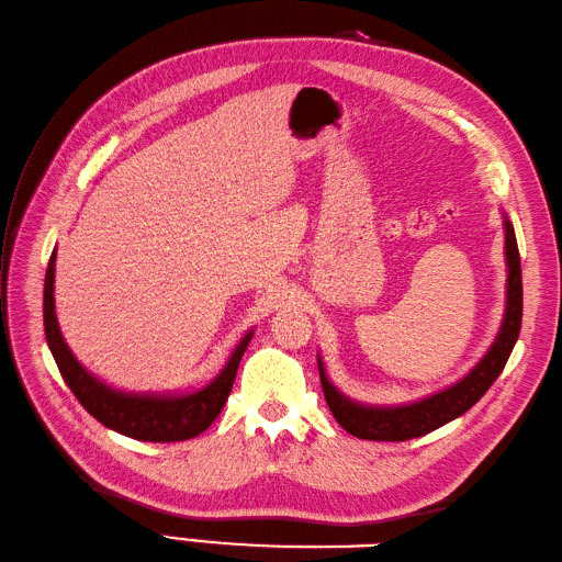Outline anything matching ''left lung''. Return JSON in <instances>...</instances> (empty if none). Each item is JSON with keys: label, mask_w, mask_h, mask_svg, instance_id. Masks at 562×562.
Listing matches in <instances>:
<instances>
[{"label": "left lung", "mask_w": 562, "mask_h": 562, "mask_svg": "<svg viewBox=\"0 0 562 562\" xmlns=\"http://www.w3.org/2000/svg\"><path fill=\"white\" fill-rule=\"evenodd\" d=\"M505 258H507V306L505 318L501 325V333L495 342L486 351L476 367L469 371L460 383H454L440 393L424 397L412 404H400V407H369V404H359L355 400H347L340 390H337L328 375H325L323 361L318 359L323 395L333 416L347 434L363 438V440H409L430 434V430L440 428L452 419H458L467 409L486 395V390L493 385L505 369L510 351L519 337L521 328V266H519V251L517 239L510 220H505Z\"/></svg>", "instance_id": "left-lung-1"}]
</instances>
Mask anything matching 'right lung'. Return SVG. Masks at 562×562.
<instances>
[{"instance_id": "right-lung-1", "label": "right lung", "mask_w": 562, "mask_h": 562, "mask_svg": "<svg viewBox=\"0 0 562 562\" xmlns=\"http://www.w3.org/2000/svg\"><path fill=\"white\" fill-rule=\"evenodd\" d=\"M43 321L45 337L52 357L64 381L71 387L76 400L83 404L90 416L100 424L116 430V434L148 440V442H177L189 440L203 434L217 414L225 407L232 393L234 375H237L239 361L254 333H246L244 340L232 351L227 367L217 373L213 383L195 390L189 395H132L122 390H112L90 375L81 363L76 361L71 349L64 342L55 316V254L49 256L45 272V294H43Z\"/></svg>"}]
</instances>
